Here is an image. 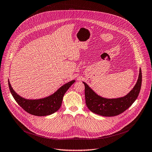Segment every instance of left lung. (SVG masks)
I'll return each instance as SVG.
<instances>
[{
  "mask_svg": "<svg viewBox=\"0 0 152 152\" xmlns=\"http://www.w3.org/2000/svg\"><path fill=\"white\" fill-rule=\"evenodd\" d=\"M142 82L141 69L140 70L137 83L133 89L123 97L106 99L99 96L85 82V95L86 104L94 113L103 116H114L122 113L136 100L140 94Z\"/></svg>",
  "mask_w": 152,
  "mask_h": 152,
  "instance_id": "obj_1",
  "label": "left lung"
}]
</instances>
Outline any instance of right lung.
<instances>
[{
	"label": "right lung",
	"mask_w": 152,
	"mask_h": 152,
	"mask_svg": "<svg viewBox=\"0 0 152 152\" xmlns=\"http://www.w3.org/2000/svg\"><path fill=\"white\" fill-rule=\"evenodd\" d=\"M75 82L72 80L62 86L57 92L50 96L35 100H29L20 97L11 87L8 81L9 88L16 102L28 113L35 116H47L57 111L62 105L63 97L69 87Z\"/></svg>",
	"instance_id": "right-lung-1"
}]
</instances>
